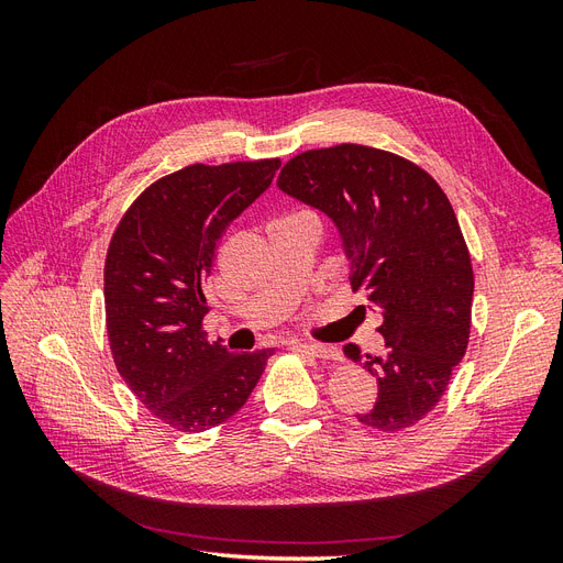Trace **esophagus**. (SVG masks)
<instances>
[{
	"label": "esophagus",
	"mask_w": 563,
	"mask_h": 563,
	"mask_svg": "<svg viewBox=\"0 0 563 563\" xmlns=\"http://www.w3.org/2000/svg\"><path fill=\"white\" fill-rule=\"evenodd\" d=\"M294 350L312 356V360H321V362L338 360V352H333L331 347H323V345H294Z\"/></svg>",
	"instance_id": "34e87169"
}]
</instances>
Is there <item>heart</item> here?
<instances>
[{
	"instance_id": "heart-1",
	"label": "heart",
	"mask_w": 563,
	"mask_h": 563,
	"mask_svg": "<svg viewBox=\"0 0 563 563\" xmlns=\"http://www.w3.org/2000/svg\"><path fill=\"white\" fill-rule=\"evenodd\" d=\"M288 218H312L314 220V216H310V213H296V216H288Z\"/></svg>"
}]
</instances>
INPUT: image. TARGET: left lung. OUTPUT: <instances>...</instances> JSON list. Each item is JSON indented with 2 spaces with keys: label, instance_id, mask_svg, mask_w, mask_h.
<instances>
[{
  "label": "left lung",
  "instance_id": "1",
  "mask_svg": "<svg viewBox=\"0 0 563 563\" xmlns=\"http://www.w3.org/2000/svg\"><path fill=\"white\" fill-rule=\"evenodd\" d=\"M277 187L333 220L352 291L383 314L380 356L343 347L378 380L376 404L356 418L380 432L413 428L444 397L470 343L474 272L449 197L418 164L356 143L300 152Z\"/></svg>",
  "mask_w": 563,
  "mask_h": 563
}]
</instances>
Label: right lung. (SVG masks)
<instances>
[{"label": "right lung", "instance_id": "1", "mask_svg": "<svg viewBox=\"0 0 563 563\" xmlns=\"http://www.w3.org/2000/svg\"><path fill=\"white\" fill-rule=\"evenodd\" d=\"M279 159L190 164L141 192L110 240L106 323L119 376L178 432H203L246 404L275 350L232 354L203 338V284L220 236L275 178Z\"/></svg>", "mask_w": 563, "mask_h": 563}]
</instances>
